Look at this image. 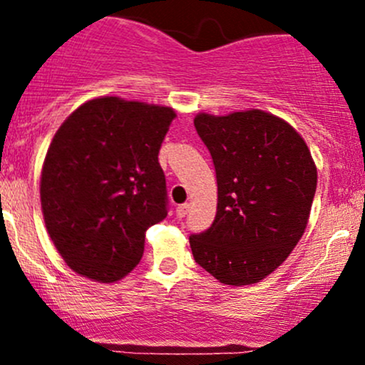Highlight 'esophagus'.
Listing matches in <instances>:
<instances>
[{"label": "esophagus", "mask_w": 365, "mask_h": 365, "mask_svg": "<svg viewBox=\"0 0 365 365\" xmlns=\"http://www.w3.org/2000/svg\"><path fill=\"white\" fill-rule=\"evenodd\" d=\"M188 204H180V206H177V209H175V215H177V217H180V220H182V217H185L187 216V212H188Z\"/></svg>", "instance_id": "1"}]
</instances>
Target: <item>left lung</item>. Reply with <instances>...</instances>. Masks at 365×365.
Here are the masks:
<instances>
[{"label": "left lung", "instance_id": "1", "mask_svg": "<svg viewBox=\"0 0 365 365\" xmlns=\"http://www.w3.org/2000/svg\"><path fill=\"white\" fill-rule=\"evenodd\" d=\"M194 127L217 182L215 221L190 235L195 262L225 284L261 282L305 232L317 185L311 150L287 121L261 110L200 113Z\"/></svg>", "mask_w": 365, "mask_h": 365}]
</instances>
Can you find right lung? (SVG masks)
Returning <instances> with one entry per match:
<instances>
[{
    "label": "right lung",
    "mask_w": 365,
    "mask_h": 365,
    "mask_svg": "<svg viewBox=\"0 0 365 365\" xmlns=\"http://www.w3.org/2000/svg\"><path fill=\"white\" fill-rule=\"evenodd\" d=\"M173 118L171 108L98 98L58 128L41 204L49 237L75 273L111 283L140 262L145 232L168 215L158 154Z\"/></svg>",
    "instance_id": "obj_1"
}]
</instances>
